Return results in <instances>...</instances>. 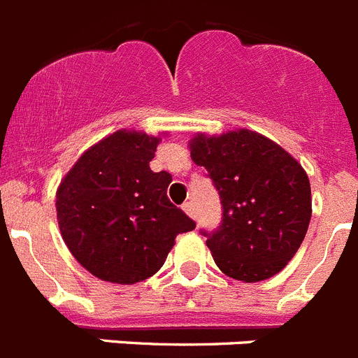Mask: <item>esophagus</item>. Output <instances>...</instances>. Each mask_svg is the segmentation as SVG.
Instances as JSON below:
<instances>
[{"mask_svg":"<svg viewBox=\"0 0 358 358\" xmlns=\"http://www.w3.org/2000/svg\"><path fill=\"white\" fill-rule=\"evenodd\" d=\"M182 209L185 210V213H187L191 217H196V216H194V205H192L191 201H187V203H183Z\"/></svg>","mask_w":358,"mask_h":358,"instance_id":"34e87169","label":"esophagus"}]
</instances>
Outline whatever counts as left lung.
Segmentation results:
<instances>
[{
  "label": "left lung",
  "instance_id": "1",
  "mask_svg": "<svg viewBox=\"0 0 358 358\" xmlns=\"http://www.w3.org/2000/svg\"><path fill=\"white\" fill-rule=\"evenodd\" d=\"M191 157L207 169L222 201L220 227L200 231L220 270L256 282L285 268L312 217L310 180L301 164L248 129L194 136Z\"/></svg>",
  "mask_w": 358,
  "mask_h": 358
}]
</instances>
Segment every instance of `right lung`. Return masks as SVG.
Returning a JSON list of instances; mask_svg holds the SVG:
<instances>
[{
    "mask_svg": "<svg viewBox=\"0 0 358 358\" xmlns=\"http://www.w3.org/2000/svg\"><path fill=\"white\" fill-rule=\"evenodd\" d=\"M160 138L117 131L88 149L57 191L64 243L102 281L133 285L162 268L175 238L196 223L167 198L173 176L149 162Z\"/></svg>",
    "mask_w": 358,
    "mask_h": 358,
    "instance_id": "right-lung-1",
    "label": "right lung"
}]
</instances>
